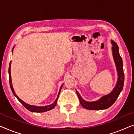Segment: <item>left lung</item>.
Masks as SVG:
<instances>
[{
    "instance_id": "obj_1",
    "label": "left lung",
    "mask_w": 134,
    "mask_h": 134,
    "mask_svg": "<svg viewBox=\"0 0 134 134\" xmlns=\"http://www.w3.org/2000/svg\"><path fill=\"white\" fill-rule=\"evenodd\" d=\"M112 43V53L114 61L116 66V70L118 72V80H117L116 86H115L113 91L109 94L102 96L101 98L96 101L87 102L83 100L80 96L79 93L76 91L80 103L84 108L89 110H99L106 109L110 107L116 101V99L121 92L124 85V74L123 71V64H122V58L119 54V48L118 45L115 41H111Z\"/></svg>"
}]
</instances>
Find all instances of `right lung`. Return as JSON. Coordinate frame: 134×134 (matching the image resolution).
Returning a JSON list of instances; mask_svg holds the SVG:
<instances>
[{"label":"right lung","instance_id":"right-lung-1","mask_svg":"<svg viewBox=\"0 0 134 134\" xmlns=\"http://www.w3.org/2000/svg\"><path fill=\"white\" fill-rule=\"evenodd\" d=\"M14 47L13 48V50ZM11 62L10 63V65H9V69H8V73H9V81H10V87H11V89H12V91L13 93V94L16 97V98L18 99V100L21 102V103L23 104V105L24 106V107L26 108L27 110H29V111H32V112H37V113H41V112H44V111H49L50 110L54 109V108L55 107L56 104H57V100L58 99V96H59V94H60V91H61V89L62 87H63V85L61 86V87H60V90H59V92H58V96H57V98L55 100L54 103H52V104H51V105H46V106H42V107H40V106H35V105H29V104L25 103L24 101H23L21 99H20L19 97H18L16 94L14 92V88L12 86V78H11V72H10V69H11Z\"/></svg>","mask_w":134,"mask_h":134}]
</instances>
